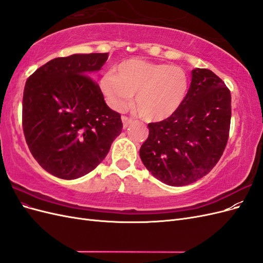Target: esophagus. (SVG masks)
I'll list each match as a JSON object with an SVG mask.
<instances>
[{
	"mask_svg": "<svg viewBox=\"0 0 263 263\" xmlns=\"http://www.w3.org/2000/svg\"><path fill=\"white\" fill-rule=\"evenodd\" d=\"M122 121H123V127H124V128H127V127H128L133 123L132 119L128 118V117H126V116L122 117Z\"/></svg>",
	"mask_w": 263,
	"mask_h": 263,
	"instance_id": "1",
	"label": "esophagus"
}]
</instances>
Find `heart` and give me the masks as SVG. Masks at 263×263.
<instances>
[{
	"mask_svg": "<svg viewBox=\"0 0 263 263\" xmlns=\"http://www.w3.org/2000/svg\"><path fill=\"white\" fill-rule=\"evenodd\" d=\"M103 93L115 109L125 108L135 94L139 115L159 122L177 113L189 91V78L178 66L142 59L122 62L117 73L109 71L102 78Z\"/></svg>",
	"mask_w": 263,
	"mask_h": 263,
	"instance_id": "heart-1",
	"label": "heart"
}]
</instances>
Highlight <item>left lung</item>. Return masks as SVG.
Segmentation results:
<instances>
[{
    "instance_id": "8db88e82",
    "label": "left lung",
    "mask_w": 263,
    "mask_h": 263,
    "mask_svg": "<svg viewBox=\"0 0 263 263\" xmlns=\"http://www.w3.org/2000/svg\"><path fill=\"white\" fill-rule=\"evenodd\" d=\"M177 113L148 124L139 156L153 176L171 186L191 184L218 162L227 145L232 95L213 71L195 68Z\"/></svg>"
}]
</instances>
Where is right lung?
<instances>
[{
    "label": "right lung",
    "instance_id": "1",
    "mask_svg": "<svg viewBox=\"0 0 263 263\" xmlns=\"http://www.w3.org/2000/svg\"><path fill=\"white\" fill-rule=\"evenodd\" d=\"M105 53L54 58L26 81L23 130L31 155L52 176L74 180L104 160L122 133L121 114L110 109L92 78Z\"/></svg>",
    "mask_w": 263,
    "mask_h": 263
}]
</instances>
